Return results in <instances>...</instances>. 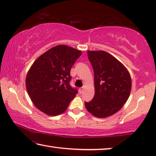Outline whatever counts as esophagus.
<instances>
[{
	"label": "esophagus",
	"instance_id": "obj_1",
	"mask_svg": "<svg viewBox=\"0 0 156 156\" xmlns=\"http://www.w3.org/2000/svg\"><path fill=\"white\" fill-rule=\"evenodd\" d=\"M83 89H84V87H80V89H79V93H80V94L83 93Z\"/></svg>",
	"mask_w": 156,
	"mask_h": 156
}]
</instances>
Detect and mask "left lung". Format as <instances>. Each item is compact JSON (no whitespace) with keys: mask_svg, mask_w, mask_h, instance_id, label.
<instances>
[{"mask_svg":"<svg viewBox=\"0 0 156 156\" xmlns=\"http://www.w3.org/2000/svg\"><path fill=\"white\" fill-rule=\"evenodd\" d=\"M94 73L95 95L84 102L86 109L98 118H106L118 112L128 100L131 79L122 63L105 51H88Z\"/></svg>","mask_w":156,"mask_h":156,"instance_id":"left-lung-1","label":"left lung"}]
</instances>
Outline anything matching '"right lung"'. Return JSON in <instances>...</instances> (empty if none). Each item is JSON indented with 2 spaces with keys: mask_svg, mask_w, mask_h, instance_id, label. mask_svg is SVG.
<instances>
[{
  "mask_svg": "<svg viewBox=\"0 0 156 156\" xmlns=\"http://www.w3.org/2000/svg\"><path fill=\"white\" fill-rule=\"evenodd\" d=\"M82 52L66 45L52 47L38 57L27 73L26 87L36 107L57 115L67 109L78 94L70 85V71Z\"/></svg>",
  "mask_w": 156,
  "mask_h": 156,
  "instance_id": "add662e5",
  "label": "right lung"
}]
</instances>
